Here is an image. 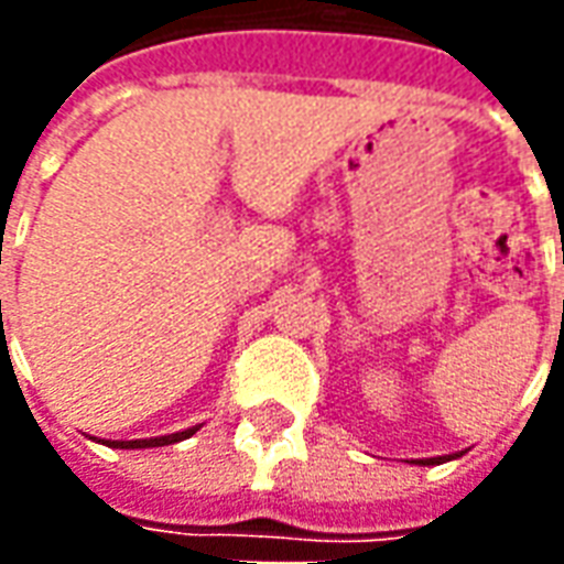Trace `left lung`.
I'll use <instances>...</instances> for the list:
<instances>
[{"label":"left lung","mask_w":564,"mask_h":564,"mask_svg":"<svg viewBox=\"0 0 564 564\" xmlns=\"http://www.w3.org/2000/svg\"><path fill=\"white\" fill-rule=\"evenodd\" d=\"M462 453H449V456H435V459H414V465H441V462L459 459Z\"/></svg>","instance_id":"8db88e82"}]
</instances>
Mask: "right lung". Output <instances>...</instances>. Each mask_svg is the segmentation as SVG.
<instances>
[{
  "label": "right lung",
  "mask_w": 564,
  "mask_h": 564,
  "mask_svg": "<svg viewBox=\"0 0 564 564\" xmlns=\"http://www.w3.org/2000/svg\"><path fill=\"white\" fill-rule=\"evenodd\" d=\"M202 429V425H189L184 432H172V435H160V437H135V441H102L105 447L115 449H148V447H165V444H177V441H186L193 437Z\"/></svg>",
  "instance_id": "obj_1"
}]
</instances>
